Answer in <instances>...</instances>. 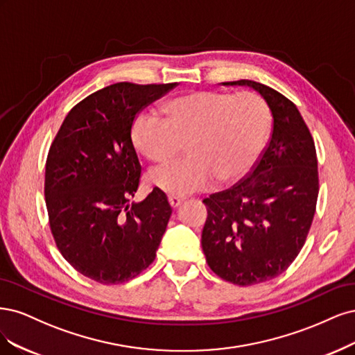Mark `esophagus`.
<instances>
[{
    "mask_svg": "<svg viewBox=\"0 0 355 355\" xmlns=\"http://www.w3.org/2000/svg\"><path fill=\"white\" fill-rule=\"evenodd\" d=\"M168 202H169V205H171V208H178L180 205L184 202V198H178V196H169L168 198Z\"/></svg>",
    "mask_w": 355,
    "mask_h": 355,
    "instance_id": "34e87169",
    "label": "esophagus"
}]
</instances>
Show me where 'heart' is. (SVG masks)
<instances>
[{
    "label": "heart",
    "instance_id": "1",
    "mask_svg": "<svg viewBox=\"0 0 355 355\" xmlns=\"http://www.w3.org/2000/svg\"><path fill=\"white\" fill-rule=\"evenodd\" d=\"M165 119L141 112L131 127L135 150L152 164H165L184 144V159L147 175L173 196L242 180L264 148L270 110L257 94L191 91L164 105Z\"/></svg>",
    "mask_w": 355,
    "mask_h": 355
}]
</instances>
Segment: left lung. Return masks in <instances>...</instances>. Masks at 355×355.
I'll return each mask as SVG.
<instances>
[{"label":"left lung","instance_id":"8db88e82","mask_svg":"<svg viewBox=\"0 0 355 355\" xmlns=\"http://www.w3.org/2000/svg\"><path fill=\"white\" fill-rule=\"evenodd\" d=\"M272 115L259 162L232 189L203 200L208 218L202 249L223 280L250 286L277 277L298 257L314 218L318 171L314 140L300 110L279 91L249 79Z\"/></svg>","mask_w":355,"mask_h":355}]
</instances>
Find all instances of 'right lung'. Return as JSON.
<instances>
[{"instance_id":"add662e5","label":"right lung","mask_w":355,"mask_h":355,"mask_svg":"<svg viewBox=\"0 0 355 355\" xmlns=\"http://www.w3.org/2000/svg\"><path fill=\"white\" fill-rule=\"evenodd\" d=\"M177 84L118 83L67 113L45 164V203L63 258L101 284L128 282L152 264L173 214L153 189L130 202L141 165L131 140L141 109Z\"/></svg>"}]
</instances>
